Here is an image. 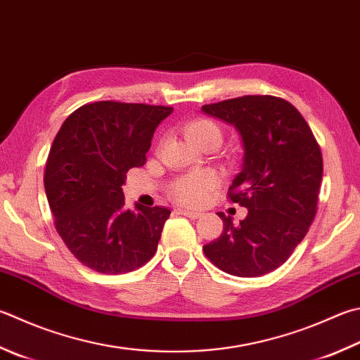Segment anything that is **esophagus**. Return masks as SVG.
<instances>
[{"mask_svg": "<svg viewBox=\"0 0 360 360\" xmlns=\"http://www.w3.org/2000/svg\"><path fill=\"white\" fill-rule=\"evenodd\" d=\"M177 212L183 216H186V218H189V219H198L202 214L200 212H194V210H186V208H179Z\"/></svg>", "mask_w": 360, "mask_h": 360, "instance_id": "obj_1", "label": "esophagus"}]
</instances>
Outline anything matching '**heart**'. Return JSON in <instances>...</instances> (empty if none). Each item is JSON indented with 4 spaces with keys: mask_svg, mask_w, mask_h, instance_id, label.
<instances>
[{
    "mask_svg": "<svg viewBox=\"0 0 360 360\" xmlns=\"http://www.w3.org/2000/svg\"><path fill=\"white\" fill-rule=\"evenodd\" d=\"M183 134L203 150H216L224 139V133L216 122L210 119H194L183 127ZM218 186V177L212 171H198L181 175L172 181L171 195L181 205H199L207 199L208 193Z\"/></svg>",
    "mask_w": 360,
    "mask_h": 360,
    "instance_id": "obj_1",
    "label": "heart"
}]
</instances>
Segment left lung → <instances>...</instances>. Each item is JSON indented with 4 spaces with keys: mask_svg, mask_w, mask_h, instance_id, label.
<instances>
[{
    "mask_svg": "<svg viewBox=\"0 0 360 360\" xmlns=\"http://www.w3.org/2000/svg\"><path fill=\"white\" fill-rule=\"evenodd\" d=\"M202 111L241 134L243 171L227 198L248 208L240 224L218 213L222 233L203 246V254L227 274H268L288 260L315 218L323 179L320 146L301 112L281 97L244 96L203 105Z\"/></svg>",
    "mask_w": 360,
    "mask_h": 360,
    "instance_id": "left-lung-1",
    "label": "left lung"
}]
</instances>
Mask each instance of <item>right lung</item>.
Masks as SVG:
<instances>
[{
	"mask_svg": "<svg viewBox=\"0 0 360 360\" xmlns=\"http://www.w3.org/2000/svg\"><path fill=\"white\" fill-rule=\"evenodd\" d=\"M171 106L94 101L59 128L44 185L54 227L75 259L101 274L141 268L157 252L171 210H127L128 169L146 165L153 133Z\"/></svg>",
	"mask_w": 360,
	"mask_h": 360,
	"instance_id": "right-lung-1",
	"label": "right lung"
}]
</instances>
